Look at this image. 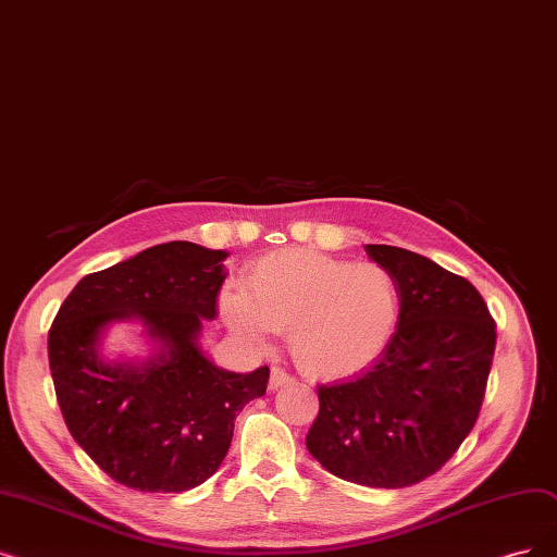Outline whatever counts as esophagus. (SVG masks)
Here are the masks:
<instances>
[{"mask_svg": "<svg viewBox=\"0 0 557 557\" xmlns=\"http://www.w3.org/2000/svg\"><path fill=\"white\" fill-rule=\"evenodd\" d=\"M288 384H294V377L288 375L286 371L273 367V369H271V380H269L271 392H277V389H282V386H288Z\"/></svg>", "mask_w": 557, "mask_h": 557, "instance_id": "esophagus-1", "label": "esophagus"}]
</instances>
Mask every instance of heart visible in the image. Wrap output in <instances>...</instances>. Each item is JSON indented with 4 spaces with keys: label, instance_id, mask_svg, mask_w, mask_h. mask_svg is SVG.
<instances>
[{
    "label": "heart",
    "instance_id": "1",
    "mask_svg": "<svg viewBox=\"0 0 557 557\" xmlns=\"http://www.w3.org/2000/svg\"><path fill=\"white\" fill-rule=\"evenodd\" d=\"M398 284L373 261H346L309 248L255 259L240 292L221 296L225 325L252 346L288 332L296 364L311 377H346L389 346L398 325Z\"/></svg>",
    "mask_w": 557,
    "mask_h": 557
}]
</instances>
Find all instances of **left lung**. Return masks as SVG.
<instances>
[{"instance_id":"1","label":"left lung","mask_w":557,"mask_h":557,"mask_svg":"<svg viewBox=\"0 0 557 557\" xmlns=\"http://www.w3.org/2000/svg\"><path fill=\"white\" fill-rule=\"evenodd\" d=\"M364 250L398 284V325L371 369L319 386L305 444L338 478L400 490L437 473L475 425L496 325L469 280L403 248Z\"/></svg>"}]
</instances>
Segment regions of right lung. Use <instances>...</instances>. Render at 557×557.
<instances>
[{"label": "right lung", "instance_id": "1", "mask_svg": "<svg viewBox=\"0 0 557 557\" xmlns=\"http://www.w3.org/2000/svg\"><path fill=\"white\" fill-rule=\"evenodd\" d=\"M227 257L171 240L86 275L57 313L47 352L65 425L120 485L165 494L202 485L223 465L240 409L265 394L269 367L232 373L200 344ZM115 322H136L151 355L104 358Z\"/></svg>", "mask_w": 557, "mask_h": 557}]
</instances>
